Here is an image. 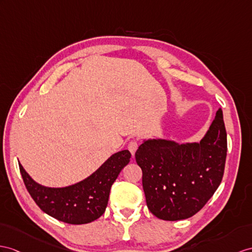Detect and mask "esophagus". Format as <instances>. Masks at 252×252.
Masks as SVG:
<instances>
[{"label": "esophagus", "instance_id": "1", "mask_svg": "<svg viewBox=\"0 0 252 252\" xmlns=\"http://www.w3.org/2000/svg\"><path fill=\"white\" fill-rule=\"evenodd\" d=\"M138 146H139L138 145V141H136V140H132V141H130L129 143H128L127 149H128V151L131 153L132 156L134 155V153H136V151L138 150Z\"/></svg>", "mask_w": 252, "mask_h": 252}]
</instances>
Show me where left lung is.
Wrapping results in <instances>:
<instances>
[{
	"label": "left lung",
	"mask_w": 252,
	"mask_h": 252,
	"mask_svg": "<svg viewBox=\"0 0 252 252\" xmlns=\"http://www.w3.org/2000/svg\"><path fill=\"white\" fill-rule=\"evenodd\" d=\"M226 150L221 109L200 143L149 140L141 144L134 157L142 169L143 190L151 213L168 221L197 214L221 183Z\"/></svg>",
	"instance_id": "1"
}]
</instances>
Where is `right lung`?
Here are the masks:
<instances>
[{
	"instance_id": "1",
	"label": "right lung",
	"mask_w": 252,
	"mask_h": 252,
	"mask_svg": "<svg viewBox=\"0 0 252 252\" xmlns=\"http://www.w3.org/2000/svg\"><path fill=\"white\" fill-rule=\"evenodd\" d=\"M130 157L127 150L115 153L88 179L64 188L41 186L31 179L20 163L19 169L29 193L42 212L66 223L84 224L105 213L112 184Z\"/></svg>"
}]
</instances>
